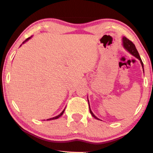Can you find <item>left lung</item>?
<instances>
[{"label": "left lung", "instance_id": "obj_1", "mask_svg": "<svg viewBox=\"0 0 153 153\" xmlns=\"http://www.w3.org/2000/svg\"><path fill=\"white\" fill-rule=\"evenodd\" d=\"M123 45H124L125 49H126L130 53H131L132 55H133V56L136 57L137 58L139 59V60H140V62H141V64H142V67L143 69V62H142V59H141V58H140V54H139L137 50V49H136L135 45L133 44V42L128 39V38H126V37H124V38H123ZM88 104H89V102H88ZM89 111H90V113H91V115H92L93 117L95 118V119L98 120V118H97V117H95L94 114L92 113V111H91V108H90V106H89Z\"/></svg>", "mask_w": 153, "mask_h": 153}]
</instances>
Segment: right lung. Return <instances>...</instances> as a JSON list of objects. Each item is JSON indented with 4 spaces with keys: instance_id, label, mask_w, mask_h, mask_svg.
I'll use <instances>...</instances> for the list:
<instances>
[{
    "instance_id": "obj_1",
    "label": "right lung",
    "mask_w": 153,
    "mask_h": 153,
    "mask_svg": "<svg viewBox=\"0 0 153 153\" xmlns=\"http://www.w3.org/2000/svg\"><path fill=\"white\" fill-rule=\"evenodd\" d=\"M29 38H27V39H26L25 40V42H26V41L28 40L29 39ZM25 42H23V43H24ZM65 108L64 109V110L62 111V112L60 114V115H58V116H56V117H53V118H50V119H47V120H56V119H58V118H59V117H61V116L62 115V114L64 113V112H65Z\"/></svg>"
}]
</instances>
